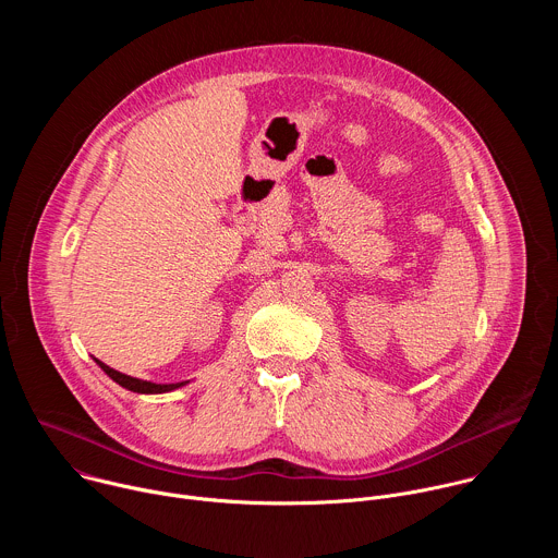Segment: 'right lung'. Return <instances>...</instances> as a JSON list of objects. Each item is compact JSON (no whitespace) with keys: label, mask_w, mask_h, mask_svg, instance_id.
<instances>
[{"label":"right lung","mask_w":558,"mask_h":558,"mask_svg":"<svg viewBox=\"0 0 558 558\" xmlns=\"http://www.w3.org/2000/svg\"><path fill=\"white\" fill-rule=\"evenodd\" d=\"M99 366H101V371L110 377V379H114L119 386H123V388H128V390H132V392H141V395H156V392H170V390H177V388H181V386H185V384H190V381H174V384H156V381H147V379H138V377H132V375H125V373H119V371H114V368H110L108 364H104L101 360H97V357H93Z\"/></svg>","instance_id":"add662e5"}]
</instances>
